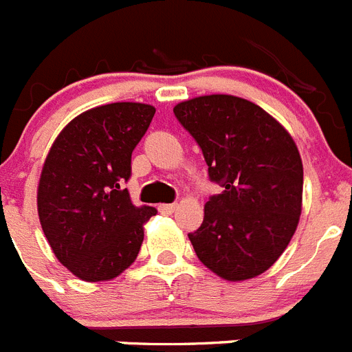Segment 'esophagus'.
Instances as JSON below:
<instances>
[{
    "label": "esophagus",
    "mask_w": 352,
    "mask_h": 352,
    "mask_svg": "<svg viewBox=\"0 0 352 352\" xmlns=\"http://www.w3.org/2000/svg\"><path fill=\"white\" fill-rule=\"evenodd\" d=\"M177 208H179V205H177V204H163V205H160V212H161V214H164V215L173 214V212H175Z\"/></svg>",
    "instance_id": "34e87169"
}]
</instances>
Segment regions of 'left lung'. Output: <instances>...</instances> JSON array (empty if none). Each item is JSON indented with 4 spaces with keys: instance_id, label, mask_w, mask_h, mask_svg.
<instances>
[{
    "instance_id": "8db88e82",
    "label": "left lung",
    "mask_w": 352,
    "mask_h": 352,
    "mask_svg": "<svg viewBox=\"0 0 352 352\" xmlns=\"http://www.w3.org/2000/svg\"><path fill=\"white\" fill-rule=\"evenodd\" d=\"M201 147L208 175L223 195L205 204L189 233L195 252L217 277L249 280L286 251L302 214L303 164L293 137L249 100L208 94L173 107Z\"/></svg>"
}]
</instances>
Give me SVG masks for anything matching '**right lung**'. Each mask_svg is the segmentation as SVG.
<instances>
[{
    "label": "right lung",
    "instance_id": "right-lung-1",
    "mask_svg": "<svg viewBox=\"0 0 352 352\" xmlns=\"http://www.w3.org/2000/svg\"><path fill=\"white\" fill-rule=\"evenodd\" d=\"M156 109L119 101L94 107L61 129L43 161L36 207L63 267L85 283L121 275L137 259L156 208L135 207L122 182Z\"/></svg>",
    "mask_w": 352,
    "mask_h": 352
}]
</instances>
